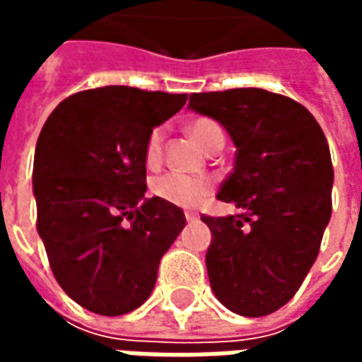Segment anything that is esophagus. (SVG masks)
I'll list each match as a JSON object with an SVG mask.
<instances>
[{
  "mask_svg": "<svg viewBox=\"0 0 362 362\" xmlns=\"http://www.w3.org/2000/svg\"><path fill=\"white\" fill-rule=\"evenodd\" d=\"M186 221H188V223H194V221H197V215H194V213H186Z\"/></svg>",
  "mask_w": 362,
  "mask_h": 362,
  "instance_id": "34e87169",
  "label": "esophagus"
}]
</instances>
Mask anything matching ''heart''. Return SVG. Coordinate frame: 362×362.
Returning a JSON list of instances; mask_svg holds the SVG:
<instances>
[{"label":"heart","mask_w":362,"mask_h":362,"mask_svg":"<svg viewBox=\"0 0 362 362\" xmlns=\"http://www.w3.org/2000/svg\"><path fill=\"white\" fill-rule=\"evenodd\" d=\"M189 132L196 137L197 141L204 147L211 151L215 145H223L225 143V134L221 126L211 118H197L192 122ZM165 135L166 129L163 126L153 127L145 139V149H143V158L147 166H158L163 163L165 157ZM211 178L207 176H188V174L176 173H165L157 176L153 184H151V192L163 199L166 204L178 205V207H199L204 205L213 194Z\"/></svg>","instance_id":"heart-1"}]
</instances>
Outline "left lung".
Segmentation results:
<instances>
[{"label": "left lung", "mask_w": 362, "mask_h": 362, "mask_svg": "<svg viewBox=\"0 0 362 362\" xmlns=\"http://www.w3.org/2000/svg\"><path fill=\"white\" fill-rule=\"evenodd\" d=\"M189 108L223 124L236 145L217 197L238 211L202 215L213 293L240 316H267L303 285L332 217L326 135L303 104L264 89L194 93Z\"/></svg>", "instance_id": "left-lung-1"}]
</instances>
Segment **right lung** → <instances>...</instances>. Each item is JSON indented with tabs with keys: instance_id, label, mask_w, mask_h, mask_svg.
Masks as SVG:
<instances>
[{
	"instance_id": "add662e5",
	"label": "right lung",
	"mask_w": 362,
	"mask_h": 362,
	"mask_svg": "<svg viewBox=\"0 0 362 362\" xmlns=\"http://www.w3.org/2000/svg\"><path fill=\"white\" fill-rule=\"evenodd\" d=\"M186 95L110 85L67 96L38 135L36 230L59 287L100 316L141 306L180 235L178 205L141 197L145 139Z\"/></svg>"
}]
</instances>
